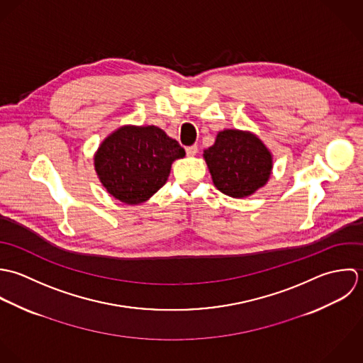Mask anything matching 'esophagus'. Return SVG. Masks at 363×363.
Instances as JSON below:
<instances>
[{
    "instance_id": "esophagus-1",
    "label": "esophagus",
    "mask_w": 363,
    "mask_h": 363,
    "mask_svg": "<svg viewBox=\"0 0 363 363\" xmlns=\"http://www.w3.org/2000/svg\"><path fill=\"white\" fill-rule=\"evenodd\" d=\"M185 150H186V154H188L189 157H194V155L198 154V145H189V147H186Z\"/></svg>"
}]
</instances>
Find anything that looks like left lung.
Returning <instances> with one entry per match:
<instances>
[{
  "instance_id": "obj_1",
  "label": "left lung",
  "mask_w": 363,
  "mask_h": 363,
  "mask_svg": "<svg viewBox=\"0 0 363 363\" xmlns=\"http://www.w3.org/2000/svg\"><path fill=\"white\" fill-rule=\"evenodd\" d=\"M213 185L231 198H247L262 188L272 174L274 157L252 132L224 129L203 151Z\"/></svg>"
}]
</instances>
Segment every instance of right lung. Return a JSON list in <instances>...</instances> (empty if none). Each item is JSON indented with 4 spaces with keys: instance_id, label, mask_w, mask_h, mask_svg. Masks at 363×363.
Returning a JSON list of instances; mask_svg holds the SVG:
<instances>
[{
    "instance_id": "1",
    "label": "right lung",
    "mask_w": 363,
    "mask_h": 363,
    "mask_svg": "<svg viewBox=\"0 0 363 363\" xmlns=\"http://www.w3.org/2000/svg\"><path fill=\"white\" fill-rule=\"evenodd\" d=\"M182 157L185 150L162 129L125 125L99 145L94 167L111 196L140 205L165 185L172 162Z\"/></svg>"
}]
</instances>
